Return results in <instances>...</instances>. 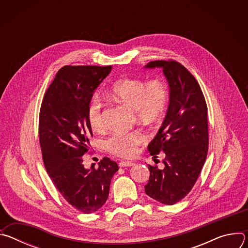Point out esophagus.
Wrapping results in <instances>:
<instances>
[{
	"label": "esophagus",
	"mask_w": 248,
	"mask_h": 248,
	"mask_svg": "<svg viewBox=\"0 0 248 248\" xmlns=\"http://www.w3.org/2000/svg\"><path fill=\"white\" fill-rule=\"evenodd\" d=\"M134 163L131 162V161H121L119 163V166L120 167H130V166H133Z\"/></svg>",
	"instance_id": "1"
}]
</instances>
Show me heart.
<instances>
[{
  "label": "heart",
  "instance_id": "obj_1",
  "mask_svg": "<svg viewBox=\"0 0 248 248\" xmlns=\"http://www.w3.org/2000/svg\"><path fill=\"white\" fill-rule=\"evenodd\" d=\"M109 94L113 99L133 109L136 117L143 121H151L160 116L166 109L169 97L168 88L160 78L145 82L139 78H123L112 84ZM102 109L101 98L94 94L87 105V120L94 130L105 126ZM144 139L145 136L140 130L114 131L106 139L105 146L116 156L128 158L135 155Z\"/></svg>",
  "mask_w": 248,
  "mask_h": 248
}]
</instances>
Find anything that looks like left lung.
Segmentation results:
<instances>
[{
  "mask_svg": "<svg viewBox=\"0 0 248 248\" xmlns=\"http://www.w3.org/2000/svg\"><path fill=\"white\" fill-rule=\"evenodd\" d=\"M163 67L170 85V104L157 135L148 145L150 155L160 152L165 167L148 166L149 182L144 186L151 198L173 205L195 185L206 161L209 134L207 104L195 78L174 60L153 61L146 67Z\"/></svg>",
  "mask_w": 248,
  "mask_h": 248,
  "instance_id": "8db88e82",
  "label": "left lung"
}]
</instances>
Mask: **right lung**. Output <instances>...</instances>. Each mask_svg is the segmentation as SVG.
Segmentation results:
<instances>
[{"label":"right lung","instance_id":"1","mask_svg":"<svg viewBox=\"0 0 248 248\" xmlns=\"http://www.w3.org/2000/svg\"><path fill=\"white\" fill-rule=\"evenodd\" d=\"M111 65H64L45 92L39 113V142L45 169L62 197L81 213L90 214L107 201L111 180L119 170L108 157L98 168L85 169L92 129L87 105Z\"/></svg>","mask_w":248,"mask_h":248}]
</instances>
